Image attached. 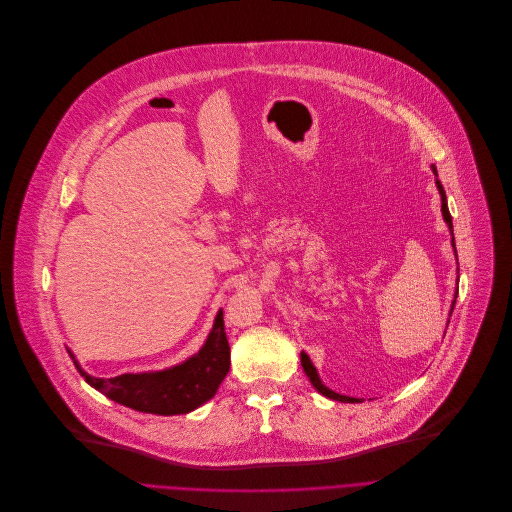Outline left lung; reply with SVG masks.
<instances>
[{"mask_svg":"<svg viewBox=\"0 0 512 512\" xmlns=\"http://www.w3.org/2000/svg\"><path fill=\"white\" fill-rule=\"evenodd\" d=\"M432 171L436 173V167H432ZM436 183H438V189H440V195H442V214H444V220H446V224L450 226V232H452V246H456V244H454V230H452V216H450L448 203H446V191H444V187H442V183H440V181H436ZM456 258H458V254H456ZM456 296H458V292H456ZM452 311H454V304H452ZM448 323H450V321H448ZM300 365H302V369H304L306 377L311 379L313 387H315L319 393H323L325 397H329V399H337V401H345V403H355V401H359V399H355V397H347V395L335 393V391H331L329 387H325V385L321 383L319 375H317L315 365L311 363V359H309V355H306V353H300Z\"/></svg>","mask_w":512,"mask_h":512,"instance_id":"1","label":"left lung"}]
</instances>
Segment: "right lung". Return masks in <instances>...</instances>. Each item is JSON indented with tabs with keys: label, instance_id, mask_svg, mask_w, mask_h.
Segmentation results:
<instances>
[{
	"label": "right lung",
	"instance_id": "obj_1",
	"mask_svg": "<svg viewBox=\"0 0 512 512\" xmlns=\"http://www.w3.org/2000/svg\"><path fill=\"white\" fill-rule=\"evenodd\" d=\"M70 357L74 361L72 353ZM74 365L88 385L131 410L157 416L187 414L212 399L230 371V345L224 329V313H218L214 329L201 351L171 369L100 379L84 373L76 361Z\"/></svg>",
	"mask_w": 512,
	"mask_h": 512
}]
</instances>
